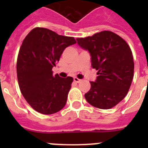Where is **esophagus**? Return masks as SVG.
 Masks as SVG:
<instances>
[{
    "label": "esophagus",
    "instance_id": "1",
    "mask_svg": "<svg viewBox=\"0 0 148 148\" xmlns=\"http://www.w3.org/2000/svg\"><path fill=\"white\" fill-rule=\"evenodd\" d=\"M73 80H74V82H76V83H78V82H81L80 79H78V78H76V77H75V78H73Z\"/></svg>",
    "mask_w": 148,
    "mask_h": 148
}]
</instances>
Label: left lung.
<instances>
[{
	"mask_svg": "<svg viewBox=\"0 0 148 148\" xmlns=\"http://www.w3.org/2000/svg\"><path fill=\"white\" fill-rule=\"evenodd\" d=\"M82 49L91 56V65L98 70L95 82L84 97L87 102L99 109H110L126 96L131 85L134 62L127 42L110 31L77 38Z\"/></svg>",
	"mask_w": 148,
	"mask_h": 148,
	"instance_id": "left-lung-1",
	"label": "left lung"
}]
</instances>
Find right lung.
<instances>
[{
	"label": "right lung",
	"mask_w": 148,
	"mask_h": 148,
	"mask_svg": "<svg viewBox=\"0 0 148 148\" xmlns=\"http://www.w3.org/2000/svg\"><path fill=\"white\" fill-rule=\"evenodd\" d=\"M75 38L36 27L23 40L17 59V76L21 92L35 110L50 115L65 106L72 77L53 75V66L65 48L75 44Z\"/></svg>",
	"instance_id": "1"
}]
</instances>
